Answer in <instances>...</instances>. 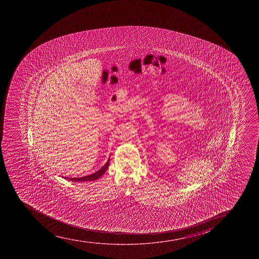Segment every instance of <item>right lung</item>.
I'll return each instance as SVG.
<instances>
[{
  "label": "right lung",
  "mask_w": 259,
  "mask_h": 259,
  "mask_svg": "<svg viewBox=\"0 0 259 259\" xmlns=\"http://www.w3.org/2000/svg\"><path fill=\"white\" fill-rule=\"evenodd\" d=\"M109 164H110V159H108L107 163L100 170H98V171L95 172L94 174L87 176V177H78V178H67V177H65V179L70 180V181H72V182H91V181H95V180L100 178L105 173V170L107 169Z\"/></svg>",
  "instance_id": "obj_1"
}]
</instances>
